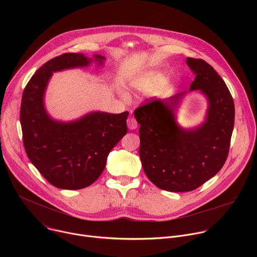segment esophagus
Listing matches in <instances>:
<instances>
[{
	"label": "esophagus",
	"instance_id": "34e87169",
	"mask_svg": "<svg viewBox=\"0 0 257 257\" xmlns=\"http://www.w3.org/2000/svg\"><path fill=\"white\" fill-rule=\"evenodd\" d=\"M127 125H128V128H129L130 130H135V129L137 128V122H136V120H135L134 118H132V117H130V118L127 119Z\"/></svg>",
	"mask_w": 257,
	"mask_h": 257
}]
</instances>
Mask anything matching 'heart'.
Masks as SVG:
<instances>
[{
  "instance_id": "heart-1",
  "label": "heart",
  "mask_w": 257,
  "mask_h": 257,
  "mask_svg": "<svg viewBox=\"0 0 257 257\" xmlns=\"http://www.w3.org/2000/svg\"><path fill=\"white\" fill-rule=\"evenodd\" d=\"M162 80H163V76L161 74H157V73H151V74L146 75L142 79H139L138 81H136L134 83V87H135V89H138L141 91H149V90L155 88L157 85H159ZM121 96L125 101H128L130 99L129 95L125 92H123L121 94Z\"/></svg>"
}]
</instances>
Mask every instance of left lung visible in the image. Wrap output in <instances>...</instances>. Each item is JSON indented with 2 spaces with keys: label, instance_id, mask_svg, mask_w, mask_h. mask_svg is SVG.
Instances as JSON below:
<instances>
[{
  "label": "left lung",
  "instance_id": "obj_1",
  "mask_svg": "<svg viewBox=\"0 0 257 257\" xmlns=\"http://www.w3.org/2000/svg\"><path fill=\"white\" fill-rule=\"evenodd\" d=\"M186 62L196 74L189 91H199L207 100L201 124L185 129L177 122L186 91L154 99L134 112L142 168L157 187L171 192L192 191L217 174L228 158L234 128L235 105L225 81L204 60Z\"/></svg>",
  "mask_w": 257,
  "mask_h": 257
}]
</instances>
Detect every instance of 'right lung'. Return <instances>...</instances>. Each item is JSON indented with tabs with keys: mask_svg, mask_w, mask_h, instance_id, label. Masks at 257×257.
Instances as JSON below:
<instances>
[{
	"mask_svg": "<svg viewBox=\"0 0 257 257\" xmlns=\"http://www.w3.org/2000/svg\"><path fill=\"white\" fill-rule=\"evenodd\" d=\"M105 58L67 53L44 64L24 88L20 123L24 149L39 172L57 188L78 190L91 185L102 173L107 156L127 133L129 113L90 112L79 119H53L45 106V94L53 73L83 68Z\"/></svg>",
	"mask_w": 257,
	"mask_h": 257,
	"instance_id": "obj_1",
	"label": "right lung"
}]
</instances>
